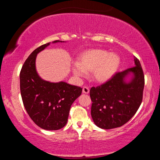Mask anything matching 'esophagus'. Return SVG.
<instances>
[{"instance_id":"1","label":"esophagus","mask_w":160,"mask_h":160,"mask_svg":"<svg viewBox=\"0 0 160 160\" xmlns=\"http://www.w3.org/2000/svg\"><path fill=\"white\" fill-rule=\"evenodd\" d=\"M82 92L85 93V94H88L89 92H90V89H89L88 87H87V86L83 87Z\"/></svg>"}]
</instances>
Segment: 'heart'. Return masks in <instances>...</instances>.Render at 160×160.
Wrapping results in <instances>:
<instances>
[{
  "label": "heart",
  "instance_id": "1",
  "mask_svg": "<svg viewBox=\"0 0 160 160\" xmlns=\"http://www.w3.org/2000/svg\"><path fill=\"white\" fill-rule=\"evenodd\" d=\"M120 65V58L114 53L102 49H92L84 52L80 62L72 63V71L75 77L82 78L88 71L92 70V77L97 82H104L112 78Z\"/></svg>",
  "mask_w": 160,
  "mask_h": 160
}]
</instances>
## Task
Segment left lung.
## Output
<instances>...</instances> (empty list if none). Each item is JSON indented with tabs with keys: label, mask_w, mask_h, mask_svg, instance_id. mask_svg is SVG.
I'll list each match as a JSON object with an SVG mask.
<instances>
[{
	"label": "left lung",
	"mask_w": 160,
	"mask_h": 160,
	"mask_svg": "<svg viewBox=\"0 0 160 160\" xmlns=\"http://www.w3.org/2000/svg\"><path fill=\"white\" fill-rule=\"evenodd\" d=\"M134 62V67L116 72L107 82L90 89L91 116L99 128L112 129L122 126L141 104L145 78L138 59L135 57ZM130 75L131 80L127 81Z\"/></svg>",
	"instance_id": "1"
}]
</instances>
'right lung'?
<instances>
[{"label":"right lung","mask_w":160,"mask_h":160,"mask_svg":"<svg viewBox=\"0 0 160 160\" xmlns=\"http://www.w3.org/2000/svg\"><path fill=\"white\" fill-rule=\"evenodd\" d=\"M49 44L36 48L24 63L20 74V92L32 120L41 128L56 131L66 126L70 107L82 89L63 81L50 82L39 77L35 66L37 55Z\"/></svg>","instance_id":"1"}]
</instances>
